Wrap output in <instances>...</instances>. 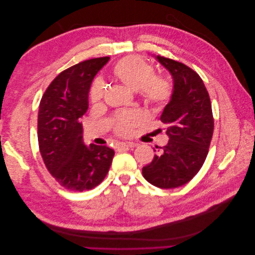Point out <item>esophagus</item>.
<instances>
[{
	"label": "esophagus",
	"mask_w": 255,
	"mask_h": 255,
	"mask_svg": "<svg viewBox=\"0 0 255 255\" xmlns=\"http://www.w3.org/2000/svg\"><path fill=\"white\" fill-rule=\"evenodd\" d=\"M135 145L136 144L134 142H129V141H128V142H119L117 144V148L118 149H128V148H134Z\"/></svg>",
	"instance_id": "34e87169"
}]
</instances>
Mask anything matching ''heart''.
Returning a JSON list of instances; mask_svg holds the SVG:
<instances>
[{
	"instance_id": "1",
	"label": "heart",
	"mask_w": 255,
	"mask_h": 255,
	"mask_svg": "<svg viewBox=\"0 0 255 255\" xmlns=\"http://www.w3.org/2000/svg\"><path fill=\"white\" fill-rule=\"evenodd\" d=\"M114 78L128 88L138 91L142 101L153 109H163L173 96V85L163 75H155L154 67L145 59L129 55L121 58L113 68ZM105 95L103 83L98 80L90 88L92 103L102 101ZM141 120L140 113L127 111L120 113L115 122V128L119 134L127 135Z\"/></svg>"
}]
</instances>
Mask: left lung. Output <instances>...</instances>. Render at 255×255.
Here are the masks:
<instances>
[{
	"instance_id": "obj_1",
	"label": "left lung",
	"mask_w": 255,
	"mask_h": 255,
	"mask_svg": "<svg viewBox=\"0 0 255 255\" xmlns=\"http://www.w3.org/2000/svg\"><path fill=\"white\" fill-rule=\"evenodd\" d=\"M156 58L171 73L174 84L173 96L160 116L169 141L142 168V175L154 186L169 189L188 183L203 166L214 133V117L200 75L180 61Z\"/></svg>"
}]
</instances>
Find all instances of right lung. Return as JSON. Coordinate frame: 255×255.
Returning <instances> with one entry per match:
<instances>
[{
    "instance_id": "obj_1",
    "label": "right lung",
    "mask_w": 255,
    "mask_h": 255,
    "mask_svg": "<svg viewBox=\"0 0 255 255\" xmlns=\"http://www.w3.org/2000/svg\"><path fill=\"white\" fill-rule=\"evenodd\" d=\"M110 57L81 61L60 72L41 98L38 113V144L49 172L72 191L101 184L115 151L106 145L83 142L80 118L88 110V92L95 75Z\"/></svg>"
}]
</instances>
